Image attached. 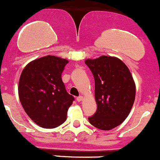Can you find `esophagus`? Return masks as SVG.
<instances>
[{"instance_id":"esophagus-1","label":"esophagus","mask_w":160,"mask_h":160,"mask_svg":"<svg viewBox=\"0 0 160 160\" xmlns=\"http://www.w3.org/2000/svg\"><path fill=\"white\" fill-rule=\"evenodd\" d=\"M77 102H81L83 100V96H79L77 98Z\"/></svg>"}]
</instances>
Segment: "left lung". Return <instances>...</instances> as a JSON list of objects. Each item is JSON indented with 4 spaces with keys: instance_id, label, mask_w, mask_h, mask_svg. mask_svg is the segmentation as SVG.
Returning <instances> with one entry per match:
<instances>
[{
    "instance_id": "left-lung-1",
    "label": "left lung",
    "mask_w": 160,
    "mask_h": 160,
    "mask_svg": "<svg viewBox=\"0 0 160 160\" xmlns=\"http://www.w3.org/2000/svg\"><path fill=\"white\" fill-rule=\"evenodd\" d=\"M95 79L97 110L89 122L102 130H110L128 117L134 100L136 86L130 71L120 59L102 56L87 59Z\"/></svg>"
}]
</instances>
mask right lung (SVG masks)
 Masks as SVG:
<instances>
[{
    "mask_svg": "<svg viewBox=\"0 0 160 160\" xmlns=\"http://www.w3.org/2000/svg\"><path fill=\"white\" fill-rule=\"evenodd\" d=\"M68 63L66 59L48 55L30 62L22 72L19 100L31 120L41 127L53 129L66 120L67 111L74 101L62 80Z\"/></svg>",
    "mask_w": 160,
    "mask_h": 160,
    "instance_id": "1",
    "label": "right lung"
}]
</instances>
